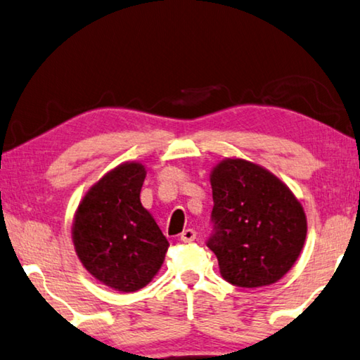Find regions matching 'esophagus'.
<instances>
[{
    "mask_svg": "<svg viewBox=\"0 0 360 360\" xmlns=\"http://www.w3.org/2000/svg\"><path fill=\"white\" fill-rule=\"evenodd\" d=\"M195 238H197V231H195L193 229H186L181 233V241H184V243H192V241H195Z\"/></svg>",
    "mask_w": 360,
    "mask_h": 360,
    "instance_id": "esophagus-1",
    "label": "esophagus"
}]
</instances>
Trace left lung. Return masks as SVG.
<instances>
[{
	"mask_svg": "<svg viewBox=\"0 0 360 360\" xmlns=\"http://www.w3.org/2000/svg\"><path fill=\"white\" fill-rule=\"evenodd\" d=\"M212 235L221 275L238 288H262L281 279L300 255L307 216L290 188L264 167L225 158L210 174Z\"/></svg>",
	"mask_w": 360,
	"mask_h": 360,
	"instance_id": "8db88e82",
	"label": "left lung"
}]
</instances>
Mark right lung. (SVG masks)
Instances as JSON below:
<instances>
[{
  "label": "right lung",
  "mask_w": 360,
  "mask_h": 360,
  "mask_svg": "<svg viewBox=\"0 0 360 360\" xmlns=\"http://www.w3.org/2000/svg\"><path fill=\"white\" fill-rule=\"evenodd\" d=\"M146 168L125 162L89 188L72 221V243L90 275L119 292L152 281L165 260L168 240L139 193Z\"/></svg>",
  "instance_id": "obj_1"
}]
</instances>
